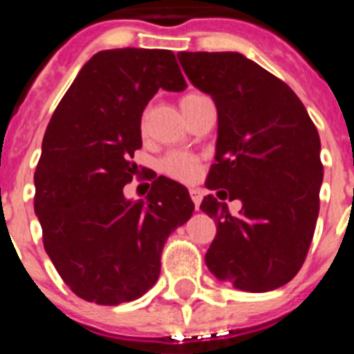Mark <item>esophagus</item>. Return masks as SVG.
<instances>
[{
    "label": "esophagus",
    "instance_id": "obj_1",
    "mask_svg": "<svg viewBox=\"0 0 354 354\" xmlns=\"http://www.w3.org/2000/svg\"><path fill=\"white\" fill-rule=\"evenodd\" d=\"M189 194H191V198H193L194 207H196V209H200V204H202V191H200V189H191V191H189Z\"/></svg>",
    "mask_w": 354,
    "mask_h": 354
}]
</instances>
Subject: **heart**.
Masks as SVG:
<instances>
[{
    "mask_svg": "<svg viewBox=\"0 0 354 354\" xmlns=\"http://www.w3.org/2000/svg\"><path fill=\"white\" fill-rule=\"evenodd\" d=\"M200 97L204 95L202 93H187L185 97H182L180 106L183 110V108H187L191 102H194ZM161 171L165 172L167 176L176 178V180H182V182H193L194 178L198 176L200 161L194 156L185 154V152H171L161 161Z\"/></svg>",
    "mask_w": 354,
    "mask_h": 354,
    "instance_id": "heart-1",
    "label": "heart"
}]
</instances>
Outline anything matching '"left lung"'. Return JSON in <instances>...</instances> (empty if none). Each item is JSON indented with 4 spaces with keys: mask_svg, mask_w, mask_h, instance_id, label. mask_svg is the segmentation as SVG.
Listing matches in <instances>:
<instances>
[{
    "mask_svg": "<svg viewBox=\"0 0 354 354\" xmlns=\"http://www.w3.org/2000/svg\"><path fill=\"white\" fill-rule=\"evenodd\" d=\"M178 60L218 112L205 187L242 202L232 216L213 194L202 200L216 224L205 264L239 290L279 288L305 263L318 221V130L290 86L241 53L183 51Z\"/></svg>",
    "mask_w": 354,
    "mask_h": 354,
    "instance_id": "8db88e82",
    "label": "left lung"
}]
</instances>
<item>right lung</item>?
<instances>
[{
	"mask_svg": "<svg viewBox=\"0 0 354 354\" xmlns=\"http://www.w3.org/2000/svg\"><path fill=\"white\" fill-rule=\"evenodd\" d=\"M174 53L108 49L84 64L47 124L35 172V213L47 255L73 294L133 301L160 277L161 252L194 204L182 183L150 176L147 200L122 187L139 174L141 115L160 88L185 90Z\"/></svg>",
	"mask_w": 354,
	"mask_h": 354,
	"instance_id": "obj_1",
	"label": "right lung"
}]
</instances>
